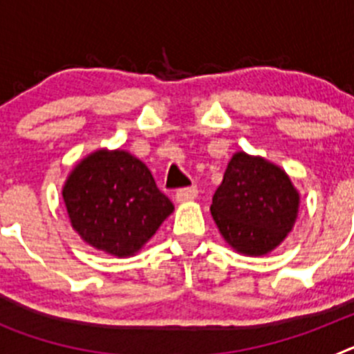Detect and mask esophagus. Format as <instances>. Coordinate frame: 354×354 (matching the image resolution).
<instances>
[{"mask_svg": "<svg viewBox=\"0 0 354 354\" xmlns=\"http://www.w3.org/2000/svg\"><path fill=\"white\" fill-rule=\"evenodd\" d=\"M196 195H198V189H196V186L183 187V189H179V192L175 193V200H177V202H187V200L196 198Z\"/></svg>", "mask_w": 354, "mask_h": 354, "instance_id": "1", "label": "esophagus"}]
</instances>
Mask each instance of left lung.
Here are the masks:
<instances>
[{
	"instance_id": "obj_1",
	"label": "left lung",
	"mask_w": 354,
	"mask_h": 354,
	"mask_svg": "<svg viewBox=\"0 0 354 354\" xmlns=\"http://www.w3.org/2000/svg\"><path fill=\"white\" fill-rule=\"evenodd\" d=\"M299 193L280 167L259 156L236 152L212 196L211 214L236 252L266 255L292 230Z\"/></svg>"
}]
</instances>
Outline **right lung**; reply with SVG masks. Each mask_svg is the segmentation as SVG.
<instances>
[{"label": "right lung", "instance_id": "1", "mask_svg": "<svg viewBox=\"0 0 354 354\" xmlns=\"http://www.w3.org/2000/svg\"><path fill=\"white\" fill-rule=\"evenodd\" d=\"M64 202L72 228L115 257L138 252L174 211L149 168L126 150H95L67 177Z\"/></svg>", "mask_w": 354, "mask_h": 354}]
</instances>
